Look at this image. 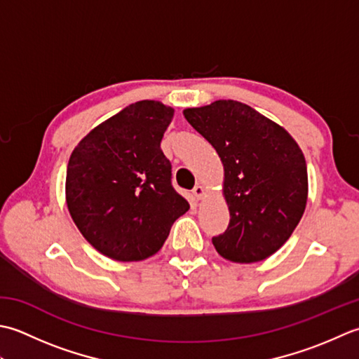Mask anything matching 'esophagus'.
Listing matches in <instances>:
<instances>
[{
    "label": "esophagus",
    "mask_w": 359,
    "mask_h": 359,
    "mask_svg": "<svg viewBox=\"0 0 359 359\" xmlns=\"http://www.w3.org/2000/svg\"><path fill=\"white\" fill-rule=\"evenodd\" d=\"M192 195L195 196L196 200H201V198H204V195H206V189H204L203 186H195L194 187V190H192Z\"/></svg>",
    "instance_id": "34e87169"
}]
</instances>
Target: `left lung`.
Here are the masks:
<instances>
[{"mask_svg":"<svg viewBox=\"0 0 359 359\" xmlns=\"http://www.w3.org/2000/svg\"><path fill=\"white\" fill-rule=\"evenodd\" d=\"M182 114L223 163L231 220L212 238L217 252L236 263L265 260L304 215L309 175L301 147L279 123L237 100H215Z\"/></svg>","mask_w":359,"mask_h":359,"instance_id":"1","label":"left lung"}]
</instances>
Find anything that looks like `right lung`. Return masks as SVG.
Masks as SVG:
<instances>
[{"instance_id":"obj_1","label":"right lung","mask_w":359,"mask_h":359,"mask_svg":"<svg viewBox=\"0 0 359 359\" xmlns=\"http://www.w3.org/2000/svg\"><path fill=\"white\" fill-rule=\"evenodd\" d=\"M175 109L139 100L99 123L72 150L67 206L93 248L118 262L155 255L189 203L172 187L161 139Z\"/></svg>"}]
</instances>
